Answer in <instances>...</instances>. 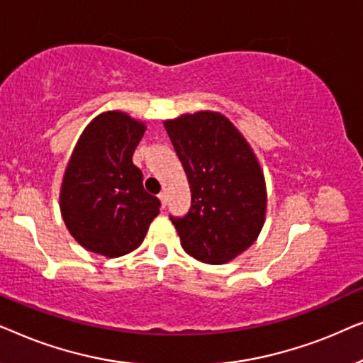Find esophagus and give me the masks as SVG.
<instances>
[{
  "mask_svg": "<svg viewBox=\"0 0 363 363\" xmlns=\"http://www.w3.org/2000/svg\"><path fill=\"white\" fill-rule=\"evenodd\" d=\"M158 198H160V201H162V206H167V201H168L167 191H162L160 195H158Z\"/></svg>",
  "mask_w": 363,
  "mask_h": 363,
  "instance_id": "obj_1",
  "label": "esophagus"
}]
</instances>
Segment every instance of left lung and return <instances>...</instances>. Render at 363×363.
Returning a JSON list of instances; mask_svg holds the SVG:
<instances>
[{
	"label": "left lung",
	"instance_id": "obj_1",
	"mask_svg": "<svg viewBox=\"0 0 363 363\" xmlns=\"http://www.w3.org/2000/svg\"><path fill=\"white\" fill-rule=\"evenodd\" d=\"M191 191V206L172 216L183 250L208 264L246 251L264 225L266 185L255 153L235 125L215 112L167 121Z\"/></svg>",
	"mask_w": 363,
	"mask_h": 363
}]
</instances>
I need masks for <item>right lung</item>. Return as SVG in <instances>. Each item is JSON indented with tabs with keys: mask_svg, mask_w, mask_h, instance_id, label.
Instances as JSON below:
<instances>
[{
	"mask_svg": "<svg viewBox=\"0 0 363 363\" xmlns=\"http://www.w3.org/2000/svg\"><path fill=\"white\" fill-rule=\"evenodd\" d=\"M145 125L127 113L104 112L86 127L61 188L67 230L86 250L117 257L142 245L160 200L143 188L132 162Z\"/></svg>",
	"mask_w": 363,
	"mask_h": 363,
	"instance_id": "obj_1",
	"label": "right lung"
}]
</instances>
